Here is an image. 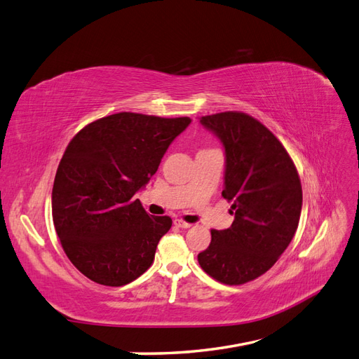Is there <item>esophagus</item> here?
I'll return each instance as SVG.
<instances>
[{
  "label": "esophagus",
  "instance_id": "esophagus-1",
  "mask_svg": "<svg viewBox=\"0 0 359 359\" xmlns=\"http://www.w3.org/2000/svg\"><path fill=\"white\" fill-rule=\"evenodd\" d=\"M173 224H175L177 227H181V229H187V227L191 226L190 223L184 222V220H181V219H175V220H173Z\"/></svg>",
  "mask_w": 359,
  "mask_h": 359
}]
</instances>
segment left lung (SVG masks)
Instances as JSON below:
<instances>
[{"mask_svg": "<svg viewBox=\"0 0 359 359\" xmlns=\"http://www.w3.org/2000/svg\"><path fill=\"white\" fill-rule=\"evenodd\" d=\"M224 145L222 196L232 202L235 220L211 229L201 268L223 285L248 283L273 266L297 232L302 189L295 163L283 144L252 115L227 111L201 116Z\"/></svg>", "mask_w": 359, "mask_h": 359, "instance_id": "8db88e82", "label": "left lung"}]
</instances>
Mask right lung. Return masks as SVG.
Returning a JSON list of instances; mask_svg holds the SVG:
<instances>
[{
  "label": "right lung",
  "instance_id": "add662e5",
  "mask_svg": "<svg viewBox=\"0 0 359 359\" xmlns=\"http://www.w3.org/2000/svg\"><path fill=\"white\" fill-rule=\"evenodd\" d=\"M190 121L119 112L73 136L53 181L52 219L64 253L85 277L124 286L153 264L172 219L149 215L133 196Z\"/></svg>",
  "mask_w": 359,
  "mask_h": 359
}]
</instances>
